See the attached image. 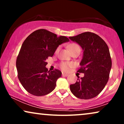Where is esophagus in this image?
<instances>
[{
	"label": "esophagus",
	"instance_id": "obj_1",
	"mask_svg": "<svg viewBox=\"0 0 124 124\" xmlns=\"http://www.w3.org/2000/svg\"><path fill=\"white\" fill-rule=\"evenodd\" d=\"M62 76H64V77H67V76H68V74H65V73H62Z\"/></svg>",
	"mask_w": 124,
	"mask_h": 124
}]
</instances>
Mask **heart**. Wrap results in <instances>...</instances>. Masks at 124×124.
I'll return each instance as SVG.
<instances>
[{
    "mask_svg": "<svg viewBox=\"0 0 124 124\" xmlns=\"http://www.w3.org/2000/svg\"><path fill=\"white\" fill-rule=\"evenodd\" d=\"M68 48L72 53L77 50L81 51V48H80V47H79V46L78 45V44L75 43H70V45H69ZM60 50V46L57 47V48L55 50V53L56 54L58 53ZM74 65H75V64L72 62H61L60 65H59V67H60V68L62 69V71L67 72H69L71 68L73 67Z\"/></svg>",
    "mask_w": 124,
    "mask_h": 124,
    "instance_id": "heart-1",
    "label": "heart"
}]
</instances>
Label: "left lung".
Segmentation results:
<instances>
[{"label":"left lung","mask_w":124,"mask_h":124,"mask_svg":"<svg viewBox=\"0 0 124 124\" xmlns=\"http://www.w3.org/2000/svg\"><path fill=\"white\" fill-rule=\"evenodd\" d=\"M76 42L84 51L78 72L84 73V77L78 79L70 85L71 92L82 99H90L99 95L106 85L112 67L109 48L104 40L91 32H85L69 37Z\"/></svg>","instance_id":"1"}]
</instances>
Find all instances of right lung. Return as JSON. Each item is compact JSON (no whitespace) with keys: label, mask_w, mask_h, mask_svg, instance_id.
Here are the masks:
<instances>
[{"label":"right lung","mask_w":124,"mask_h":124,"mask_svg":"<svg viewBox=\"0 0 124 124\" xmlns=\"http://www.w3.org/2000/svg\"><path fill=\"white\" fill-rule=\"evenodd\" d=\"M69 41L67 37H57L43 29L35 30L24 40L17 57L16 68L18 79L29 93L43 96L55 89L62 72L48 71L46 60L54 55L59 45Z\"/></svg>","instance_id":"obj_1"}]
</instances>
